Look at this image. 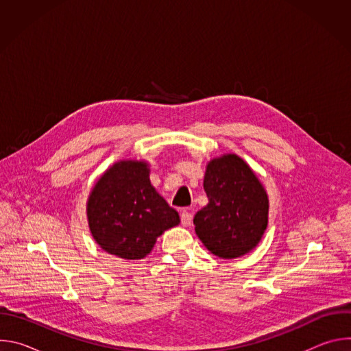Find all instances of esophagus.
I'll use <instances>...</instances> for the list:
<instances>
[{
    "label": "esophagus",
    "mask_w": 351,
    "mask_h": 351,
    "mask_svg": "<svg viewBox=\"0 0 351 351\" xmlns=\"http://www.w3.org/2000/svg\"><path fill=\"white\" fill-rule=\"evenodd\" d=\"M180 221H182L183 226H190L191 221H193V214L187 213V211H183L182 215H180Z\"/></svg>",
    "instance_id": "obj_1"
}]
</instances>
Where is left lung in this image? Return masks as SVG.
I'll use <instances>...</instances> for the list:
<instances>
[{
	"label": "left lung",
	"mask_w": 351,
	"mask_h": 351,
	"mask_svg": "<svg viewBox=\"0 0 351 351\" xmlns=\"http://www.w3.org/2000/svg\"><path fill=\"white\" fill-rule=\"evenodd\" d=\"M204 190L210 203L193 223L207 250L225 260L243 257L261 241L269 214L268 193L256 175L236 154L208 161Z\"/></svg>",
	"instance_id": "1"
}]
</instances>
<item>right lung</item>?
<instances>
[{
  "label": "right lung",
  "mask_w": 351,
  "mask_h": 351,
  "mask_svg": "<svg viewBox=\"0 0 351 351\" xmlns=\"http://www.w3.org/2000/svg\"><path fill=\"white\" fill-rule=\"evenodd\" d=\"M86 214L93 239L123 260H143L157 239L180 223L176 210L149 182V164L121 160L94 183Z\"/></svg>",
  "instance_id": "1"
}]
</instances>
